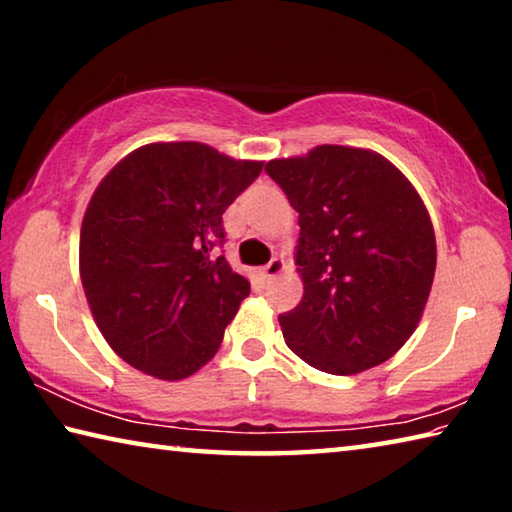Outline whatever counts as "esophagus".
<instances>
[{"instance_id": "34e87169", "label": "esophagus", "mask_w": 512, "mask_h": 512, "mask_svg": "<svg viewBox=\"0 0 512 512\" xmlns=\"http://www.w3.org/2000/svg\"><path fill=\"white\" fill-rule=\"evenodd\" d=\"M282 271H284V259H280V257H273L271 262L262 266V275L266 277V280H273V277L280 275Z\"/></svg>"}]
</instances>
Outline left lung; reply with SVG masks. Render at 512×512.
I'll list each match as a JSON object with an SVG mask.
<instances>
[{
  "mask_svg": "<svg viewBox=\"0 0 512 512\" xmlns=\"http://www.w3.org/2000/svg\"><path fill=\"white\" fill-rule=\"evenodd\" d=\"M293 210L305 296L280 316L302 361L354 375L409 341L436 273V235L420 194L379 153L323 144L266 164Z\"/></svg>",
  "mask_w": 512,
  "mask_h": 512,
  "instance_id": "obj_1",
  "label": "left lung"
}]
</instances>
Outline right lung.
Segmentation results:
<instances>
[{"instance_id":"right-lung-1","label":"right lung","mask_w":512,"mask_h":512,"mask_svg":"<svg viewBox=\"0 0 512 512\" xmlns=\"http://www.w3.org/2000/svg\"><path fill=\"white\" fill-rule=\"evenodd\" d=\"M262 167L201 142H155L94 189L81 225V282L103 339L133 368L176 381L219 350L250 293L216 255L223 212Z\"/></svg>"}]
</instances>
